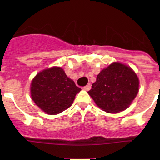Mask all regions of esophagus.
Here are the masks:
<instances>
[{
    "label": "esophagus",
    "instance_id": "1",
    "mask_svg": "<svg viewBox=\"0 0 160 160\" xmlns=\"http://www.w3.org/2000/svg\"><path fill=\"white\" fill-rule=\"evenodd\" d=\"M90 88H91V85L90 84H88V85H87V86L84 87V90H90Z\"/></svg>",
    "mask_w": 160,
    "mask_h": 160
}]
</instances>
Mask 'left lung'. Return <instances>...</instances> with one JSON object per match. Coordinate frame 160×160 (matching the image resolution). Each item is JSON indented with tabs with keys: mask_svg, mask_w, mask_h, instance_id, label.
Wrapping results in <instances>:
<instances>
[{
	"mask_svg": "<svg viewBox=\"0 0 160 160\" xmlns=\"http://www.w3.org/2000/svg\"><path fill=\"white\" fill-rule=\"evenodd\" d=\"M139 81L130 67L113 62L100 72L88 93L97 105L108 113H117L129 107L138 92Z\"/></svg>",
	"mask_w": 160,
	"mask_h": 160,
	"instance_id": "1",
	"label": "left lung"
}]
</instances>
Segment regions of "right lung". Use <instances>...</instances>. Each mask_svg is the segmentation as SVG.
Wrapping results in <instances>:
<instances>
[{"mask_svg":"<svg viewBox=\"0 0 160 160\" xmlns=\"http://www.w3.org/2000/svg\"><path fill=\"white\" fill-rule=\"evenodd\" d=\"M80 90L60 67L38 72L31 83L32 99L49 114H59L70 108Z\"/></svg>","mask_w":160,"mask_h":160,"instance_id":"obj_1","label":"right lung"}]
</instances>
